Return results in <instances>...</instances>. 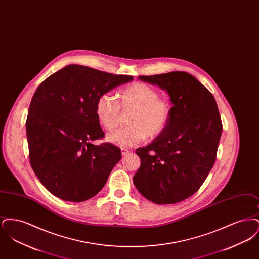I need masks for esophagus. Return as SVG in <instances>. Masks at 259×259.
Wrapping results in <instances>:
<instances>
[{
	"mask_svg": "<svg viewBox=\"0 0 259 259\" xmlns=\"http://www.w3.org/2000/svg\"><path fill=\"white\" fill-rule=\"evenodd\" d=\"M130 152V150H128V149H126V148H121V154L122 155H126L127 153H129Z\"/></svg>",
	"mask_w": 259,
	"mask_h": 259,
	"instance_id": "obj_1",
	"label": "esophagus"
}]
</instances>
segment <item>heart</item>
<instances>
[{
	"label": "heart",
	"mask_w": 259,
	"mask_h": 259,
	"mask_svg": "<svg viewBox=\"0 0 259 259\" xmlns=\"http://www.w3.org/2000/svg\"><path fill=\"white\" fill-rule=\"evenodd\" d=\"M118 101L111 94L99 97L95 112L99 123L111 130L117 126L121 110L131 111L128 116L130 126L110 132L106 140L114 146L126 148L143 143L147 136L157 138L167 128L172 106L159 99V92L148 84L135 82L118 91Z\"/></svg>",
	"instance_id": "obj_1"
}]
</instances>
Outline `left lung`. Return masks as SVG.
I'll return each mask as SVG.
<instances>
[{"label":"left lung","instance_id":"8db88e82","mask_svg":"<svg viewBox=\"0 0 259 259\" xmlns=\"http://www.w3.org/2000/svg\"><path fill=\"white\" fill-rule=\"evenodd\" d=\"M139 78L166 90L172 107L166 130L136 149L141 166L133 182L155 204L179 203L197 191L214 164L222 131L219 108L212 94L188 73Z\"/></svg>","mask_w":259,"mask_h":259}]
</instances>
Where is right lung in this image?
I'll return each mask as SVG.
<instances>
[{
    "label": "right lung",
    "mask_w": 259,
    "mask_h": 259,
    "mask_svg": "<svg viewBox=\"0 0 259 259\" xmlns=\"http://www.w3.org/2000/svg\"><path fill=\"white\" fill-rule=\"evenodd\" d=\"M132 75L112 74L68 65L37 87L28 111L29 158L37 179L64 201L83 202L104 187L120 149L102 139L95 106L101 95L129 81Z\"/></svg>",
    "instance_id": "1"
}]
</instances>
